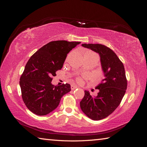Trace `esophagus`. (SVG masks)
Here are the masks:
<instances>
[{"label": "esophagus", "mask_w": 147, "mask_h": 147, "mask_svg": "<svg viewBox=\"0 0 147 147\" xmlns=\"http://www.w3.org/2000/svg\"><path fill=\"white\" fill-rule=\"evenodd\" d=\"M77 88H78V86H76V85H72V86H71V90H75V89Z\"/></svg>", "instance_id": "34e87169"}]
</instances>
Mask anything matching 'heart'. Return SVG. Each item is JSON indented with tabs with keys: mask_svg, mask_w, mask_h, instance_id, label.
<instances>
[{
	"mask_svg": "<svg viewBox=\"0 0 147 147\" xmlns=\"http://www.w3.org/2000/svg\"><path fill=\"white\" fill-rule=\"evenodd\" d=\"M84 56H86V57H94V56H97L94 54V53L88 51V52H86L85 54H84ZM77 81L78 83H81L82 81V78H77Z\"/></svg>",
	"mask_w": 147,
	"mask_h": 147,
	"instance_id": "heart-1",
	"label": "heart"
}]
</instances>
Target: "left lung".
<instances>
[{
    "label": "left lung",
    "instance_id": "obj_1",
    "mask_svg": "<svg viewBox=\"0 0 147 147\" xmlns=\"http://www.w3.org/2000/svg\"><path fill=\"white\" fill-rule=\"evenodd\" d=\"M82 45L99 55L105 78L96 87L99 90L96 97L84 91V96L80 102V108L88 117L100 120L109 116L121 103L127 89L125 70L122 62L109 47L92 43Z\"/></svg>",
    "mask_w": 147,
    "mask_h": 147
}]
</instances>
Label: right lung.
I'll list each match as a JSON object with an SVG mask.
<instances>
[{"label": "right lung", "instance_id": "add662e5", "mask_svg": "<svg viewBox=\"0 0 147 147\" xmlns=\"http://www.w3.org/2000/svg\"><path fill=\"white\" fill-rule=\"evenodd\" d=\"M80 42L57 40L49 42L30 57L20 77L22 98L28 109L43 116L59 105L61 97L71 91L68 83L52 84V77L63 67L68 53Z\"/></svg>", "mask_w": 147, "mask_h": 147}]
</instances>
